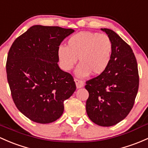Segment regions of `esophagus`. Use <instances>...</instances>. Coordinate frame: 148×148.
<instances>
[{"label": "esophagus", "instance_id": "1", "mask_svg": "<svg viewBox=\"0 0 148 148\" xmlns=\"http://www.w3.org/2000/svg\"><path fill=\"white\" fill-rule=\"evenodd\" d=\"M74 82H75L76 86H77V88H82V87L84 86V84L83 82H82V81L79 80V79H74Z\"/></svg>", "mask_w": 148, "mask_h": 148}]
</instances>
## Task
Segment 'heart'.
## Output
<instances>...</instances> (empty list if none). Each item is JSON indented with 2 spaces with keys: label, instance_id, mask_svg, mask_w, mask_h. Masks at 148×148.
I'll use <instances>...</instances> for the list:
<instances>
[{
  "label": "heart",
  "instance_id": "1",
  "mask_svg": "<svg viewBox=\"0 0 148 148\" xmlns=\"http://www.w3.org/2000/svg\"><path fill=\"white\" fill-rule=\"evenodd\" d=\"M113 45L105 34L84 31L70 37L67 46L60 45L57 56L62 68L69 71L74 67L79 57V64L75 70L80 78L90 74L100 75L106 71L111 60Z\"/></svg>",
  "mask_w": 148,
  "mask_h": 148
}]
</instances>
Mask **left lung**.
<instances>
[{
  "label": "left lung",
  "mask_w": 148,
  "mask_h": 148,
  "mask_svg": "<svg viewBox=\"0 0 148 148\" xmlns=\"http://www.w3.org/2000/svg\"><path fill=\"white\" fill-rule=\"evenodd\" d=\"M113 45L108 68L98 77L87 81L89 96L86 103L87 115L101 126H112L128 115L134 104L138 86V64L131 47L116 32L101 28Z\"/></svg>",
  "instance_id": "8db88e82"
}]
</instances>
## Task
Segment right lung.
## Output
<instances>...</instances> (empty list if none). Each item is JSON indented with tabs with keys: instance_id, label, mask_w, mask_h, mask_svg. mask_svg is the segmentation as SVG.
Wrapping results in <instances>:
<instances>
[{
	"instance_id": "add662e5",
	"label": "right lung",
	"mask_w": 148,
	"mask_h": 148,
	"mask_svg": "<svg viewBox=\"0 0 148 148\" xmlns=\"http://www.w3.org/2000/svg\"><path fill=\"white\" fill-rule=\"evenodd\" d=\"M74 32L36 25L12 43L6 62L13 101L23 115L38 123L60 119L64 101L76 90L74 79L58 65L57 49Z\"/></svg>"
}]
</instances>
